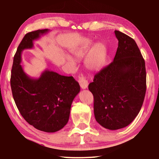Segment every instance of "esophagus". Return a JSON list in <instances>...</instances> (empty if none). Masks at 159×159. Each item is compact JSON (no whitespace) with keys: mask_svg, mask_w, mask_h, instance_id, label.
Returning <instances> with one entry per match:
<instances>
[{"mask_svg":"<svg viewBox=\"0 0 159 159\" xmlns=\"http://www.w3.org/2000/svg\"><path fill=\"white\" fill-rule=\"evenodd\" d=\"M79 84L80 88H82V89H86V88H88V80L85 79V78L83 76V75H79Z\"/></svg>","mask_w":159,"mask_h":159,"instance_id":"esophagus-1","label":"esophagus"}]
</instances>
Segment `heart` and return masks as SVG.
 I'll use <instances>...</instances> for the list:
<instances>
[{"label":"heart","mask_w":159,"mask_h":159,"mask_svg":"<svg viewBox=\"0 0 159 159\" xmlns=\"http://www.w3.org/2000/svg\"><path fill=\"white\" fill-rule=\"evenodd\" d=\"M93 40L84 39L78 43L71 51L79 58L85 56L84 64L86 68L90 71H98L106 66L108 61V50L107 45L102 42L96 43L93 46ZM67 59L71 61H74L71 57H68Z\"/></svg>","instance_id":"b5f03b06"}]
</instances>
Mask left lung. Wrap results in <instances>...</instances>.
<instances>
[{"mask_svg":"<svg viewBox=\"0 0 159 159\" xmlns=\"http://www.w3.org/2000/svg\"><path fill=\"white\" fill-rule=\"evenodd\" d=\"M114 33L118 46L114 61L88 85L97 122L112 130L133 122L140 111L147 88L145 61L138 45L122 32Z\"/></svg>","mask_w":159,"mask_h":159,"instance_id":"1","label":"left lung"}]
</instances>
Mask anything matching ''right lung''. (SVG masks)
Instances as JSON below:
<instances>
[{"mask_svg":"<svg viewBox=\"0 0 159 159\" xmlns=\"http://www.w3.org/2000/svg\"><path fill=\"white\" fill-rule=\"evenodd\" d=\"M50 30L29 32L23 38L16 52L10 85L21 115L38 130L55 133L68 123L72 102L80 92L73 76H64L46 69L38 79L26 74L21 65V52L34 47V41Z\"/></svg>","mask_w":159,"mask_h":159,"instance_id":"1","label":"right lung"}]
</instances>
